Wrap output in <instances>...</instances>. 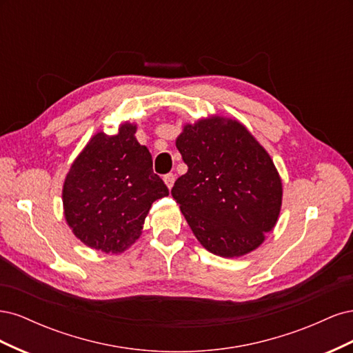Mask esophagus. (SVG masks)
<instances>
[{
  "label": "esophagus",
  "mask_w": 353,
  "mask_h": 353,
  "mask_svg": "<svg viewBox=\"0 0 353 353\" xmlns=\"http://www.w3.org/2000/svg\"><path fill=\"white\" fill-rule=\"evenodd\" d=\"M163 181H165V184L168 185V188L170 190L174 187V183H175V175L174 174H166L165 176H163Z\"/></svg>",
  "instance_id": "obj_1"
}]
</instances>
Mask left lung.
Returning a JSON list of instances; mask_svg holds the SVG:
<instances>
[{"label": "left lung", "instance_id": "obj_1", "mask_svg": "<svg viewBox=\"0 0 353 353\" xmlns=\"http://www.w3.org/2000/svg\"><path fill=\"white\" fill-rule=\"evenodd\" d=\"M176 148L188 170L170 194L203 248L223 258L254 250L281 208L270 154L241 123L221 117L187 125Z\"/></svg>", "mask_w": 353, "mask_h": 353}]
</instances>
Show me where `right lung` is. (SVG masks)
Wrapping results in <instances>:
<instances>
[{"label":"right lung","instance_id":"1","mask_svg":"<svg viewBox=\"0 0 353 353\" xmlns=\"http://www.w3.org/2000/svg\"><path fill=\"white\" fill-rule=\"evenodd\" d=\"M135 131V125L123 123L114 135H94L63 187L65 216L74 236L105 253L130 248L153 201L169 194Z\"/></svg>","mask_w":353,"mask_h":353}]
</instances>
